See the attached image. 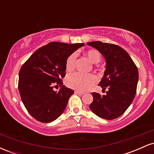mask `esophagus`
Masks as SVG:
<instances>
[{
	"label": "esophagus",
	"mask_w": 154,
	"mask_h": 154,
	"mask_svg": "<svg viewBox=\"0 0 154 154\" xmlns=\"http://www.w3.org/2000/svg\"><path fill=\"white\" fill-rule=\"evenodd\" d=\"M75 94L81 95L84 94V93H82V92H80V91H75Z\"/></svg>",
	"instance_id": "esophagus-1"
}]
</instances>
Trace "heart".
I'll list each match as a JSON object with an SVG mask.
<instances>
[{
	"mask_svg": "<svg viewBox=\"0 0 154 154\" xmlns=\"http://www.w3.org/2000/svg\"><path fill=\"white\" fill-rule=\"evenodd\" d=\"M87 57L93 63H98L101 59L100 53L96 49H90L85 52ZM77 55L72 54L66 59L65 68L67 72L73 71L75 67ZM98 82V78L93 74H85L75 72L69 75L66 78V84L68 87L73 88L79 91H86Z\"/></svg>",
	"mask_w": 154,
	"mask_h": 154,
	"instance_id": "1",
	"label": "heart"
}]
</instances>
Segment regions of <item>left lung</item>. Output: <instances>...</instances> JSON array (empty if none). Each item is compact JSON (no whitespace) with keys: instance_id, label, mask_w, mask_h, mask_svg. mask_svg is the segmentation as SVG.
I'll return each instance as SVG.
<instances>
[{"instance_id":"left-lung-1","label":"left lung","mask_w":154,"mask_h":154,"mask_svg":"<svg viewBox=\"0 0 154 154\" xmlns=\"http://www.w3.org/2000/svg\"><path fill=\"white\" fill-rule=\"evenodd\" d=\"M95 48L105 58L106 67L99 85L106 94L92 93L91 111L103 119L111 120L122 115L135 98L138 82V70L131 57L122 48L114 44L93 41Z\"/></svg>"}]
</instances>
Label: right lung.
<instances>
[{
	"label": "right lung",
	"instance_id": "add662e5",
	"mask_svg": "<svg viewBox=\"0 0 154 154\" xmlns=\"http://www.w3.org/2000/svg\"><path fill=\"white\" fill-rule=\"evenodd\" d=\"M84 43L51 42L35 51L22 65L18 88L29 114L40 122L48 123L61 116L73 90L63 85L66 59ZM59 86V92L53 88Z\"/></svg>",
	"mask_w": 154,
	"mask_h": 154
}]
</instances>
